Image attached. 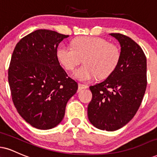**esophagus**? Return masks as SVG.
<instances>
[{"label": "esophagus", "instance_id": "1", "mask_svg": "<svg viewBox=\"0 0 157 157\" xmlns=\"http://www.w3.org/2000/svg\"><path fill=\"white\" fill-rule=\"evenodd\" d=\"M88 86L87 85H84V84H81V83H78V90H82V89H86V88H88Z\"/></svg>", "mask_w": 157, "mask_h": 157}]
</instances>
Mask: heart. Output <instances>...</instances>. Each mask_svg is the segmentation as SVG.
<instances>
[{
	"label": "heart",
	"instance_id": "1",
	"mask_svg": "<svg viewBox=\"0 0 157 157\" xmlns=\"http://www.w3.org/2000/svg\"><path fill=\"white\" fill-rule=\"evenodd\" d=\"M56 56L68 71H72L82 60L84 64L74 72V77L86 82L112 75L118 66L121 52L117 45L103 38L80 37L72 41L71 48L60 46Z\"/></svg>",
	"mask_w": 157,
	"mask_h": 157
}]
</instances>
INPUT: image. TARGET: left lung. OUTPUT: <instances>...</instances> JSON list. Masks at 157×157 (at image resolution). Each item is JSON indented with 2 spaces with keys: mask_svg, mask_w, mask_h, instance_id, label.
I'll return each instance as SVG.
<instances>
[{
  "mask_svg": "<svg viewBox=\"0 0 157 157\" xmlns=\"http://www.w3.org/2000/svg\"><path fill=\"white\" fill-rule=\"evenodd\" d=\"M110 35L119 41L121 60L106 80L90 86L88 116L97 129L116 131L132 119L140 106L147 86V63L142 48L131 38Z\"/></svg>",
  "mask_w": 157,
  "mask_h": 157,
  "instance_id": "8db88e82",
  "label": "left lung"
}]
</instances>
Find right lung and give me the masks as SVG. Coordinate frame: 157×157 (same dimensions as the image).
Returning a JSON list of instances; mask_svg holds the SVG:
<instances>
[{
  "label": "right lung",
  "mask_w": 157,
  "mask_h": 157,
  "mask_svg": "<svg viewBox=\"0 0 157 157\" xmlns=\"http://www.w3.org/2000/svg\"><path fill=\"white\" fill-rule=\"evenodd\" d=\"M67 37L36 30L20 39L13 51L8 71L12 101L22 118L36 129L59 124L67 101L78 88L56 56L58 44Z\"/></svg>",
  "instance_id": "right-lung-1"
}]
</instances>
